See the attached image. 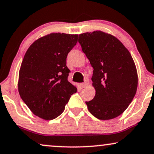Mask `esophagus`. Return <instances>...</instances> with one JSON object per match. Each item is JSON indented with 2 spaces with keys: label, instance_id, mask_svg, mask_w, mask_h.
I'll return each mask as SVG.
<instances>
[{
  "label": "esophagus",
  "instance_id": "34e87169",
  "mask_svg": "<svg viewBox=\"0 0 154 154\" xmlns=\"http://www.w3.org/2000/svg\"><path fill=\"white\" fill-rule=\"evenodd\" d=\"M88 81H85V82H84V83H83L81 84L82 88H86L88 86Z\"/></svg>",
  "mask_w": 154,
  "mask_h": 154
}]
</instances>
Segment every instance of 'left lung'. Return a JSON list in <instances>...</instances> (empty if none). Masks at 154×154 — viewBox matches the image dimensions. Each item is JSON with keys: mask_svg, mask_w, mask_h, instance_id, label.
<instances>
[{"mask_svg": "<svg viewBox=\"0 0 154 154\" xmlns=\"http://www.w3.org/2000/svg\"><path fill=\"white\" fill-rule=\"evenodd\" d=\"M79 43L93 67V100L85 102L100 120L119 116L132 102L137 92V72L127 48L111 34L96 31L79 35Z\"/></svg>", "mask_w": 154, "mask_h": 154, "instance_id": "8db88e82", "label": "left lung"}]
</instances>
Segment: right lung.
Returning a JSON list of instances; mask_svg holds the SVG:
<instances>
[{"instance_id":"right-lung-1","label":"right lung","mask_w":154,"mask_h":154,"mask_svg":"<svg viewBox=\"0 0 154 154\" xmlns=\"http://www.w3.org/2000/svg\"><path fill=\"white\" fill-rule=\"evenodd\" d=\"M77 34L52 33L33 42L19 73L21 98L35 116L52 120L61 115L77 88L68 81V53L76 45Z\"/></svg>"}]
</instances>
